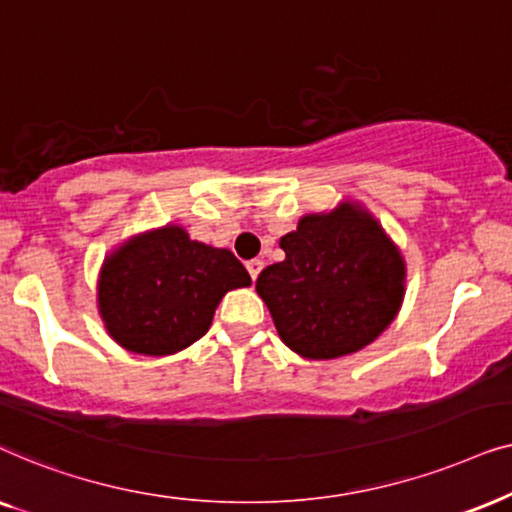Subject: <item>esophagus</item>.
<instances>
[{"label":"esophagus","mask_w":512,"mask_h":512,"mask_svg":"<svg viewBox=\"0 0 512 512\" xmlns=\"http://www.w3.org/2000/svg\"><path fill=\"white\" fill-rule=\"evenodd\" d=\"M245 269H248L252 281H257V276H260V271L264 269V262L262 260H250L248 264H245Z\"/></svg>","instance_id":"34e87169"}]
</instances>
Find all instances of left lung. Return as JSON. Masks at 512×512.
<instances>
[{"instance_id":"8db88e82","label":"left lung","mask_w":512,"mask_h":512,"mask_svg":"<svg viewBox=\"0 0 512 512\" xmlns=\"http://www.w3.org/2000/svg\"><path fill=\"white\" fill-rule=\"evenodd\" d=\"M281 248L285 260L262 271L257 292L299 356H349L391 325L403 302L405 264L370 215L353 206L306 215Z\"/></svg>"}]
</instances>
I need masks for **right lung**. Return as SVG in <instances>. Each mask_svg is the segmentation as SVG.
<instances>
[{
  "mask_svg": "<svg viewBox=\"0 0 512 512\" xmlns=\"http://www.w3.org/2000/svg\"><path fill=\"white\" fill-rule=\"evenodd\" d=\"M250 285L234 252L163 227L128 241L100 274V313L109 335L145 356L187 349L208 332L220 299Z\"/></svg>",
  "mask_w": 512,
  "mask_h": 512,
  "instance_id": "1",
  "label": "right lung"
}]
</instances>
